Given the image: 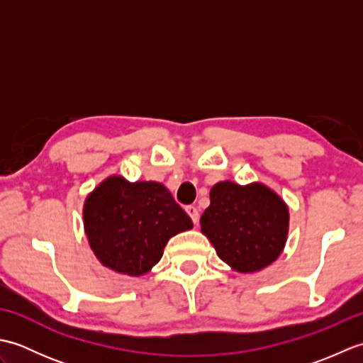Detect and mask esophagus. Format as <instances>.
I'll return each instance as SVG.
<instances>
[{
  "label": "esophagus",
  "instance_id": "1",
  "mask_svg": "<svg viewBox=\"0 0 363 363\" xmlns=\"http://www.w3.org/2000/svg\"><path fill=\"white\" fill-rule=\"evenodd\" d=\"M186 212L189 213V217L191 218V221H194L195 225H196L198 220H199V213H198L196 207H195V206H187V207H186Z\"/></svg>",
  "mask_w": 363,
  "mask_h": 363
}]
</instances>
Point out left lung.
Returning <instances> with one entry per match:
<instances>
[{
  "label": "left lung",
  "mask_w": 363,
  "mask_h": 363,
  "mask_svg": "<svg viewBox=\"0 0 363 363\" xmlns=\"http://www.w3.org/2000/svg\"><path fill=\"white\" fill-rule=\"evenodd\" d=\"M201 230L218 257L240 273H252L279 257L289 234V209L262 184H215Z\"/></svg>",
  "instance_id": "obj_1"
}]
</instances>
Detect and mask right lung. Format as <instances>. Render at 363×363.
<instances>
[{"label":"right lung","mask_w":363,"mask_h":363,"mask_svg":"<svg viewBox=\"0 0 363 363\" xmlns=\"http://www.w3.org/2000/svg\"><path fill=\"white\" fill-rule=\"evenodd\" d=\"M84 228L103 265L142 276L160 260L169 238L194 223L162 184L112 176L87 196Z\"/></svg>","instance_id":"1"}]
</instances>
